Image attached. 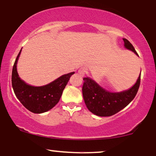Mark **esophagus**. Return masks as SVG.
Returning <instances> with one entry per match:
<instances>
[{
    "instance_id": "esophagus-1",
    "label": "esophagus",
    "mask_w": 156,
    "mask_h": 156,
    "mask_svg": "<svg viewBox=\"0 0 156 156\" xmlns=\"http://www.w3.org/2000/svg\"><path fill=\"white\" fill-rule=\"evenodd\" d=\"M78 73L80 74V76H83L86 74H87V69H86V68H84V67H82V68L79 69Z\"/></svg>"
}]
</instances>
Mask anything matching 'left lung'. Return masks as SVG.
<instances>
[{
  "label": "left lung",
  "instance_id": "8db88e82",
  "mask_svg": "<svg viewBox=\"0 0 156 156\" xmlns=\"http://www.w3.org/2000/svg\"><path fill=\"white\" fill-rule=\"evenodd\" d=\"M126 48L138 55L132 44L127 39H123ZM82 94L85 104L92 113L101 117L112 116L125 108L136 96L138 92L141 74L136 83L129 90L119 93H111L101 87L94 80L84 77Z\"/></svg>",
  "mask_w": 156,
  "mask_h": 156
}]
</instances>
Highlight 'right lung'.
I'll return each instance as SVG.
<instances>
[{
    "instance_id": "1",
    "label": "right lung",
    "mask_w": 156,
    "mask_h": 156,
    "mask_svg": "<svg viewBox=\"0 0 156 156\" xmlns=\"http://www.w3.org/2000/svg\"><path fill=\"white\" fill-rule=\"evenodd\" d=\"M21 51L17 56L12 71V86L15 96L27 109L34 113L48 111L59 102L65 86L74 73L64 74L43 87L27 84L20 80L17 72V62Z\"/></svg>"
}]
</instances>
